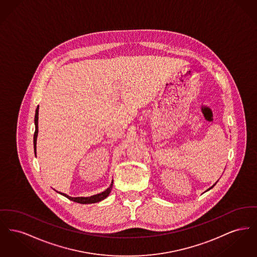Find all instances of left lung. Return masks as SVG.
I'll return each mask as SVG.
<instances>
[{
    "instance_id": "obj_1",
    "label": "left lung",
    "mask_w": 257,
    "mask_h": 257,
    "mask_svg": "<svg viewBox=\"0 0 257 257\" xmlns=\"http://www.w3.org/2000/svg\"><path fill=\"white\" fill-rule=\"evenodd\" d=\"M210 189H211V188H210Z\"/></svg>"
}]
</instances>
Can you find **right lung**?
<instances>
[{
    "instance_id": "add662e5",
    "label": "right lung",
    "mask_w": 257,
    "mask_h": 257,
    "mask_svg": "<svg viewBox=\"0 0 257 257\" xmlns=\"http://www.w3.org/2000/svg\"><path fill=\"white\" fill-rule=\"evenodd\" d=\"M35 124H36V131L34 135V147H35V153H37V133H38V106H37V110H36V116H35ZM112 187V182L110 184V188H108L106 191L95 195V196H88V197H71V196H67L65 194H61L62 196L67 197L68 199L72 200L74 202H78V203H82V204H87V203H95L98 201H101L102 199L106 198L107 196L110 195V190Z\"/></svg>"
}]
</instances>
